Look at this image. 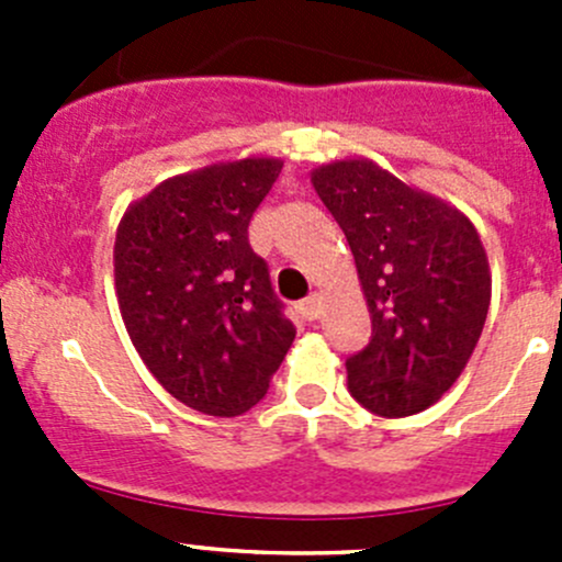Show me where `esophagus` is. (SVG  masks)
<instances>
[{"label":"esophagus","instance_id":"obj_1","mask_svg":"<svg viewBox=\"0 0 562 562\" xmlns=\"http://www.w3.org/2000/svg\"><path fill=\"white\" fill-rule=\"evenodd\" d=\"M299 310H302V315L307 317V321H315V317L321 315V296L313 293V296H307L302 304H299Z\"/></svg>","mask_w":562,"mask_h":562}]
</instances>
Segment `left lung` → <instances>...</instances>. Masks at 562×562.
<instances>
[{
    "mask_svg": "<svg viewBox=\"0 0 562 562\" xmlns=\"http://www.w3.org/2000/svg\"><path fill=\"white\" fill-rule=\"evenodd\" d=\"M348 239L372 339L345 361L348 391L383 418L427 411L454 386L484 328L490 263L473 223L370 160L313 171Z\"/></svg>",
    "mask_w": 562,
    "mask_h": 562,
    "instance_id": "left-lung-1",
    "label": "left lung"
}]
</instances>
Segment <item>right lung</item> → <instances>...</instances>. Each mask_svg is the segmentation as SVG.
Here are the masks:
<instances>
[{
	"label": "right lung",
	"instance_id": "right-lung-1",
	"mask_svg": "<svg viewBox=\"0 0 562 562\" xmlns=\"http://www.w3.org/2000/svg\"><path fill=\"white\" fill-rule=\"evenodd\" d=\"M280 171L247 157L173 176L119 223L113 277L130 339L160 386L206 416L258 405L296 337L247 236Z\"/></svg>",
	"mask_w": 562,
	"mask_h": 562
}]
</instances>
